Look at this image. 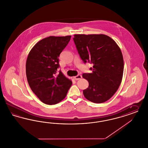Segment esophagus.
<instances>
[{
	"mask_svg": "<svg viewBox=\"0 0 148 148\" xmlns=\"http://www.w3.org/2000/svg\"><path fill=\"white\" fill-rule=\"evenodd\" d=\"M81 78H82V76L80 75H77L76 76L73 77V79L75 80H76V81H77L78 79H80Z\"/></svg>",
	"mask_w": 148,
	"mask_h": 148,
	"instance_id": "34e87169",
	"label": "esophagus"
}]
</instances>
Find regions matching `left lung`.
Listing matches in <instances>:
<instances>
[{
	"label": "left lung",
	"mask_w": 148,
	"mask_h": 148,
	"mask_svg": "<svg viewBox=\"0 0 148 148\" xmlns=\"http://www.w3.org/2000/svg\"><path fill=\"white\" fill-rule=\"evenodd\" d=\"M77 49L86 63L93 64L92 72L82 76L89 83L83 90L84 97L94 103L111 98L122 82L124 62L120 48L114 39L103 34H75Z\"/></svg>",
	"instance_id": "left-lung-1"
}]
</instances>
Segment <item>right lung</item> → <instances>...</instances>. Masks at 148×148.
<instances>
[{
  "label": "right lung",
  "instance_id": "add662e5",
  "mask_svg": "<svg viewBox=\"0 0 148 148\" xmlns=\"http://www.w3.org/2000/svg\"><path fill=\"white\" fill-rule=\"evenodd\" d=\"M71 36H49L34 45L28 55L26 73L29 86L41 101L58 104L66 97L71 80L60 71L59 57Z\"/></svg>",
  "mask_w": 148,
  "mask_h": 148
}]
</instances>
